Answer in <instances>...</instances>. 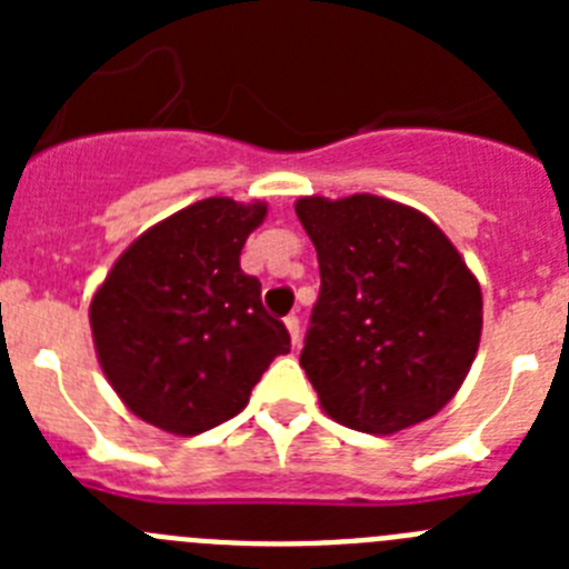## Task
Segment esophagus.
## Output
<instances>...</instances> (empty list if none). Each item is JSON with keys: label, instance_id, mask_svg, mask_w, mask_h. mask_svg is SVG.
Listing matches in <instances>:
<instances>
[{"label": "esophagus", "instance_id": "obj_1", "mask_svg": "<svg viewBox=\"0 0 569 569\" xmlns=\"http://www.w3.org/2000/svg\"><path fill=\"white\" fill-rule=\"evenodd\" d=\"M284 328H288L290 341H293V345H299V341H301V325H299V316H288V319H284Z\"/></svg>", "mask_w": 569, "mask_h": 569}]
</instances>
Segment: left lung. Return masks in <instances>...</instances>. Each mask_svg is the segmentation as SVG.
Instances as JSON below:
<instances>
[{"mask_svg": "<svg viewBox=\"0 0 569 569\" xmlns=\"http://www.w3.org/2000/svg\"><path fill=\"white\" fill-rule=\"evenodd\" d=\"M321 290L299 365L339 425L390 436L459 393L481 341V288L421 210L373 193L301 196Z\"/></svg>", "mask_w": 569, "mask_h": 569, "instance_id": "1", "label": "left lung"}]
</instances>
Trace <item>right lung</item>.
Returning <instances> with one entry per match:
<instances>
[{"mask_svg": "<svg viewBox=\"0 0 569 569\" xmlns=\"http://www.w3.org/2000/svg\"><path fill=\"white\" fill-rule=\"evenodd\" d=\"M264 202L210 196L144 230L90 299L104 379L130 413L173 436H199L244 410L290 333L261 308L241 270Z\"/></svg>", "mask_w": 569, "mask_h": 569, "instance_id": "add662e5", "label": "right lung"}]
</instances>
